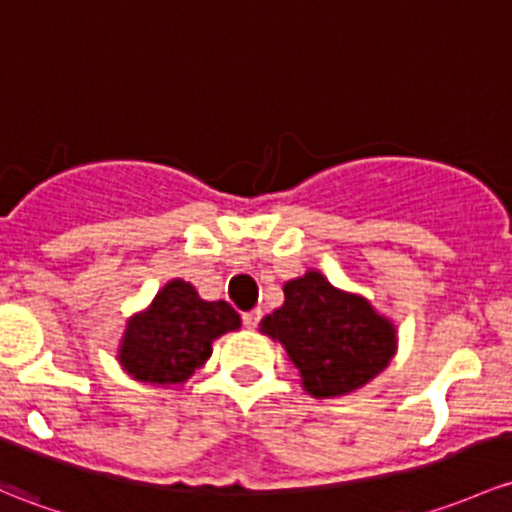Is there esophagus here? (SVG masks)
Here are the masks:
<instances>
[{
	"label": "esophagus",
	"mask_w": 512,
	"mask_h": 512,
	"mask_svg": "<svg viewBox=\"0 0 512 512\" xmlns=\"http://www.w3.org/2000/svg\"><path fill=\"white\" fill-rule=\"evenodd\" d=\"M260 319H262L260 309H252V311H247V314H242V324H245L247 328H255L257 324H260Z\"/></svg>",
	"instance_id": "esophagus-1"
}]
</instances>
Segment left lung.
<instances>
[{
	"label": "left lung",
	"mask_w": 512,
	"mask_h": 512,
	"mask_svg": "<svg viewBox=\"0 0 512 512\" xmlns=\"http://www.w3.org/2000/svg\"><path fill=\"white\" fill-rule=\"evenodd\" d=\"M282 343L301 387L316 400L353 395L397 353V328L363 294L333 287L319 270L284 284V304L260 321Z\"/></svg>",
	"instance_id": "1"
}]
</instances>
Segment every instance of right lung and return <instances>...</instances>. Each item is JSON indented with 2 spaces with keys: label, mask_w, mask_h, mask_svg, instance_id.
<instances>
[{
  "label": "right lung",
  "mask_w": 512,
  "mask_h": 512,
  "mask_svg": "<svg viewBox=\"0 0 512 512\" xmlns=\"http://www.w3.org/2000/svg\"><path fill=\"white\" fill-rule=\"evenodd\" d=\"M240 316L228 301H206L184 279H171L147 309L129 316L117 346L122 370L139 383L184 385L213 353V341L238 331Z\"/></svg>",
  "instance_id": "obj_1"
}]
</instances>
